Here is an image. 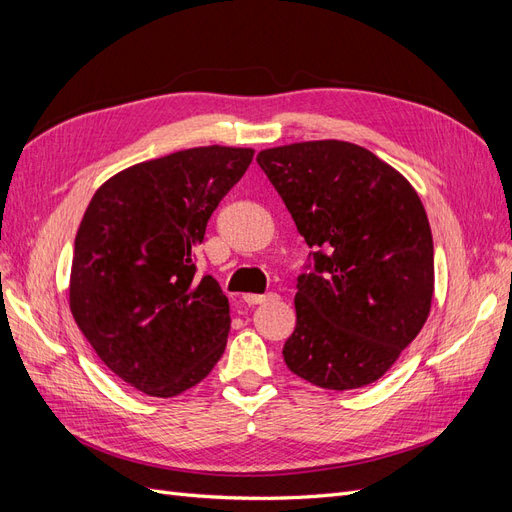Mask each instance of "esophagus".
I'll list each match as a JSON object with an SVG mask.
<instances>
[{"label":"esophagus","instance_id":"1","mask_svg":"<svg viewBox=\"0 0 512 512\" xmlns=\"http://www.w3.org/2000/svg\"><path fill=\"white\" fill-rule=\"evenodd\" d=\"M277 297V294H273V292H269V294H243V301L247 303V305H260V303H267V301H273Z\"/></svg>","mask_w":512,"mask_h":512}]
</instances>
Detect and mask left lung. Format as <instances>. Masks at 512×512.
Listing matches in <instances>:
<instances>
[{
	"mask_svg": "<svg viewBox=\"0 0 512 512\" xmlns=\"http://www.w3.org/2000/svg\"><path fill=\"white\" fill-rule=\"evenodd\" d=\"M314 269L299 275L292 374L320 389L376 382L421 333L433 297V239L410 181L365 147L307 141L258 153Z\"/></svg>",
	"mask_w": 512,
	"mask_h": 512,
	"instance_id": "left-lung-1",
	"label": "left lung"
}]
</instances>
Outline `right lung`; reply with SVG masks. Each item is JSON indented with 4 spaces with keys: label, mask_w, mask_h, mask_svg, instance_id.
Here are the masks:
<instances>
[{
    "label": "right lung",
    "mask_w": 512,
    "mask_h": 512,
    "mask_svg": "<svg viewBox=\"0 0 512 512\" xmlns=\"http://www.w3.org/2000/svg\"><path fill=\"white\" fill-rule=\"evenodd\" d=\"M254 158L194 147L104 181L74 239L70 312L100 361L149 397H175L224 354L230 305L194 250L215 207Z\"/></svg>",
    "instance_id": "obj_1"
}]
</instances>
